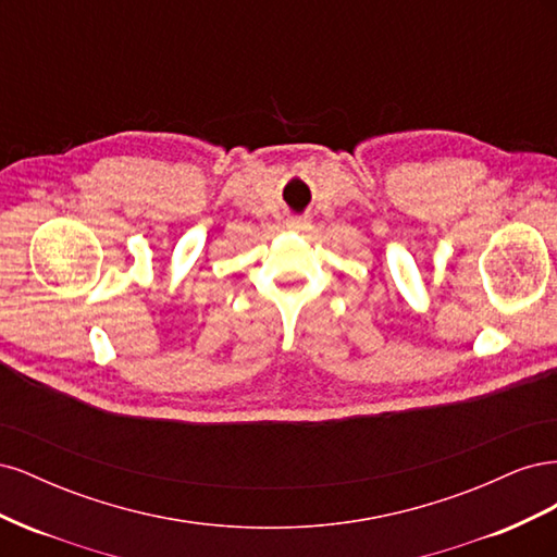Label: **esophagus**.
Segmentation results:
<instances>
[{
	"label": "esophagus",
	"mask_w": 557,
	"mask_h": 557,
	"mask_svg": "<svg viewBox=\"0 0 557 557\" xmlns=\"http://www.w3.org/2000/svg\"><path fill=\"white\" fill-rule=\"evenodd\" d=\"M285 225H288V230H295V232H305L311 227V221L305 215H290L288 221H285Z\"/></svg>",
	"instance_id": "esophagus-1"
}]
</instances>
